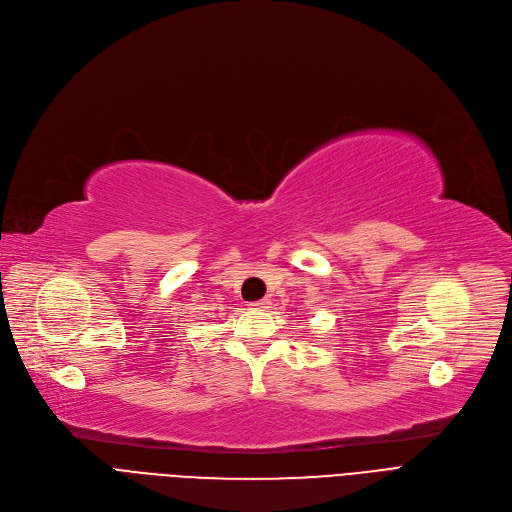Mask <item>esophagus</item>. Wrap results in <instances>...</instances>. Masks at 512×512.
Listing matches in <instances>:
<instances>
[{
  "label": "esophagus",
  "mask_w": 512,
  "mask_h": 512,
  "mask_svg": "<svg viewBox=\"0 0 512 512\" xmlns=\"http://www.w3.org/2000/svg\"><path fill=\"white\" fill-rule=\"evenodd\" d=\"M268 304H270L268 299H260V302H252L250 306H252V308H268Z\"/></svg>",
  "instance_id": "1"
}]
</instances>
